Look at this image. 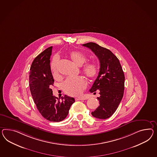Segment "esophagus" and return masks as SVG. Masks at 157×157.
<instances>
[{"label":"esophagus","instance_id":"obj_1","mask_svg":"<svg viewBox=\"0 0 157 157\" xmlns=\"http://www.w3.org/2000/svg\"><path fill=\"white\" fill-rule=\"evenodd\" d=\"M75 100H76V101L85 100V98H84V97H78V98H76Z\"/></svg>","mask_w":157,"mask_h":157}]
</instances>
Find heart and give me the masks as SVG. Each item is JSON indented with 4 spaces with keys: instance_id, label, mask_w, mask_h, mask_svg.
Segmentation results:
<instances>
[{
    "instance_id": "obj_1",
    "label": "heart",
    "mask_w": 157,
    "mask_h": 157,
    "mask_svg": "<svg viewBox=\"0 0 157 157\" xmlns=\"http://www.w3.org/2000/svg\"><path fill=\"white\" fill-rule=\"evenodd\" d=\"M69 56L76 64L81 66L86 60V57L84 54L77 51H72L69 52ZM59 59L55 56L53 59L51 65V68L54 77L59 76V72L57 69V65ZM83 72L89 78H93L96 76L98 68L97 65L94 63H88L85 65L82 68ZM86 87V82L84 78L81 76L73 78H69L63 84V89L65 92L71 96H80Z\"/></svg>"
}]
</instances>
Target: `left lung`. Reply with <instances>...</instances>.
Wrapping results in <instances>:
<instances>
[{"instance_id":"left-lung-1","label":"left lung","mask_w":157,"mask_h":157,"mask_svg":"<svg viewBox=\"0 0 157 157\" xmlns=\"http://www.w3.org/2000/svg\"><path fill=\"white\" fill-rule=\"evenodd\" d=\"M91 49L98 58L100 68L90 92L99 91V106L92 112L93 116L107 119L116 112L124 96L125 76L120 61L108 49L90 42L82 44Z\"/></svg>"}]
</instances>
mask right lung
Segmentation results:
<instances>
[{
	"mask_svg": "<svg viewBox=\"0 0 157 157\" xmlns=\"http://www.w3.org/2000/svg\"><path fill=\"white\" fill-rule=\"evenodd\" d=\"M52 47L40 53L33 61L29 71V89L32 98L41 116L52 122L64 120L75 99L65 96L60 98L53 96L51 89L54 80L50 67Z\"/></svg>",
	"mask_w": 157,
	"mask_h": 157,
	"instance_id": "obj_1",
	"label": "right lung"
}]
</instances>
